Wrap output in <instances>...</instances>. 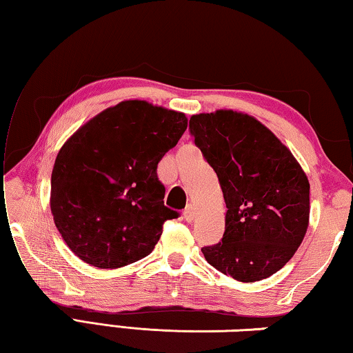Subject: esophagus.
I'll return each mask as SVG.
<instances>
[{"instance_id":"1","label":"esophagus","mask_w":353,"mask_h":353,"mask_svg":"<svg viewBox=\"0 0 353 353\" xmlns=\"http://www.w3.org/2000/svg\"><path fill=\"white\" fill-rule=\"evenodd\" d=\"M183 218H185V221H187V223H191V221L196 218V208H194V205H191V204L187 205V208H185V210H183Z\"/></svg>"}]
</instances>
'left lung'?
I'll list each match as a JSON object with an SVG mask.
<instances>
[{
    "mask_svg": "<svg viewBox=\"0 0 353 353\" xmlns=\"http://www.w3.org/2000/svg\"><path fill=\"white\" fill-rule=\"evenodd\" d=\"M190 134L219 179L227 213L218 244L202 248L225 276L256 282L291 260L305 236L310 183L282 141L234 110L190 118Z\"/></svg>",
    "mask_w": 353,
    "mask_h": 353,
    "instance_id": "obj_1",
    "label": "left lung"
}]
</instances>
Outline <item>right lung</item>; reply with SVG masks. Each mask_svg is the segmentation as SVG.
<instances>
[{
	"label": "right lung",
	"mask_w": 353,
	"mask_h": 353,
	"mask_svg": "<svg viewBox=\"0 0 353 353\" xmlns=\"http://www.w3.org/2000/svg\"><path fill=\"white\" fill-rule=\"evenodd\" d=\"M187 121L181 112L123 101L62 146L51 174V212L82 261L115 270L152 252L165 221L179 216L165 205L157 165Z\"/></svg>",
	"instance_id": "1"
}]
</instances>
